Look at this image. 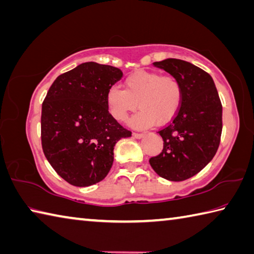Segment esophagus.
Listing matches in <instances>:
<instances>
[{
	"label": "esophagus",
	"mask_w": 254,
	"mask_h": 254,
	"mask_svg": "<svg viewBox=\"0 0 254 254\" xmlns=\"http://www.w3.org/2000/svg\"><path fill=\"white\" fill-rule=\"evenodd\" d=\"M133 136L135 137V139H142L143 136H144V133H136V132H133Z\"/></svg>",
	"instance_id": "1"
}]
</instances>
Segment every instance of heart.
<instances>
[{
  "instance_id": "obj_1",
  "label": "heart",
  "mask_w": 254,
  "mask_h": 254,
  "mask_svg": "<svg viewBox=\"0 0 254 254\" xmlns=\"http://www.w3.org/2000/svg\"><path fill=\"white\" fill-rule=\"evenodd\" d=\"M183 89L177 77L159 72H135L124 81V90L111 87L107 103L112 117L127 122L137 109L141 112L131 121L134 127H147L156 122L163 126L177 115L182 104Z\"/></svg>"
}]
</instances>
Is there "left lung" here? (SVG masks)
<instances>
[{
    "label": "left lung",
    "instance_id": "left-lung-1",
    "mask_svg": "<svg viewBox=\"0 0 254 254\" xmlns=\"http://www.w3.org/2000/svg\"><path fill=\"white\" fill-rule=\"evenodd\" d=\"M181 82L182 104L159 134L163 150L149 160L152 169L170 181H184L213 159L222 133V104L209 73L179 59L153 63Z\"/></svg>",
    "mask_w": 254,
    "mask_h": 254
}]
</instances>
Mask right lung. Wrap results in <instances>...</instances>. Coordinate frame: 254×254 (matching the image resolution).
I'll use <instances>...</instances> for the list:
<instances>
[{
  "label": "right lung",
  "instance_id": "obj_1",
  "mask_svg": "<svg viewBox=\"0 0 254 254\" xmlns=\"http://www.w3.org/2000/svg\"><path fill=\"white\" fill-rule=\"evenodd\" d=\"M123 75L111 65L86 62L59 75L42 104L41 141L45 158L72 186L107 177L114 145L131 136L109 112L107 93Z\"/></svg>",
  "mask_w": 254,
  "mask_h": 254
}]
</instances>
